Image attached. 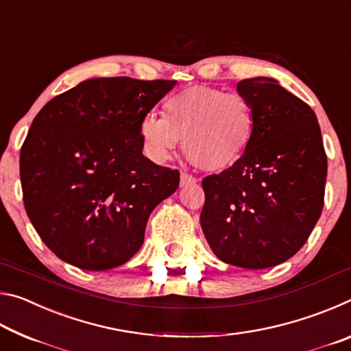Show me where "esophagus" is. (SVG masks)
<instances>
[{"label": "esophagus", "instance_id": "esophagus-1", "mask_svg": "<svg viewBox=\"0 0 351 351\" xmlns=\"http://www.w3.org/2000/svg\"><path fill=\"white\" fill-rule=\"evenodd\" d=\"M198 182V180L192 175L189 173H182L181 175V187H190V186H195V184Z\"/></svg>", "mask_w": 351, "mask_h": 351}]
</instances>
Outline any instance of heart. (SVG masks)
Instances as JSON below:
<instances>
[{"label":"heart","instance_id":"obj_1","mask_svg":"<svg viewBox=\"0 0 351 351\" xmlns=\"http://www.w3.org/2000/svg\"><path fill=\"white\" fill-rule=\"evenodd\" d=\"M165 117L148 112L139 138L153 161L162 162L184 139V150L201 169L219 171L245 156L255 134L252 104L239 93L195 85L164 104Z\"/></svg>","mask_w":351,"mask_h":351}]
</instances>
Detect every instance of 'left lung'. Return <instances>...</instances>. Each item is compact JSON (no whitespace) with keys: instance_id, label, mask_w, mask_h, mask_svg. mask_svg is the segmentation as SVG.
<instances>
[{"instance_id":"1","label":"left lung","mask_w":351,"mask_h":351,"mask_svg":"<svg viewBox=\"0 0 351 351\" xmlns=\"http://www.w3.org/2000/svg\"><path fill=\"white\" fill-rule=\"evenodd\" d=\"M255 134L239 162L203 180L201 228L224 263L280 265L305 245L322 213L326 154L314 111L269 77L237 83Z\"/></svg>"}]
</instances>
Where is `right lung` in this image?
I'll return each instance as SVG.
<instances>
[{
  "label": "right lung",
  "instance_id": "right-lung-1",
  "mask_svg": "<svg viewBox=\"0 0 351 351\" xmlns=\"http://www.w3.org/2000/svg\"><path fill=\"white\" fill-rule=\"evenodd\" d=\"M175 80L97 77L49 100L20 153L23 201L45 245L88 271L128 261L180 171L142 154L141 119Z\"/></svg>",
  "mask_w": 351,
  "mask_h": 351
}]
</instances>
